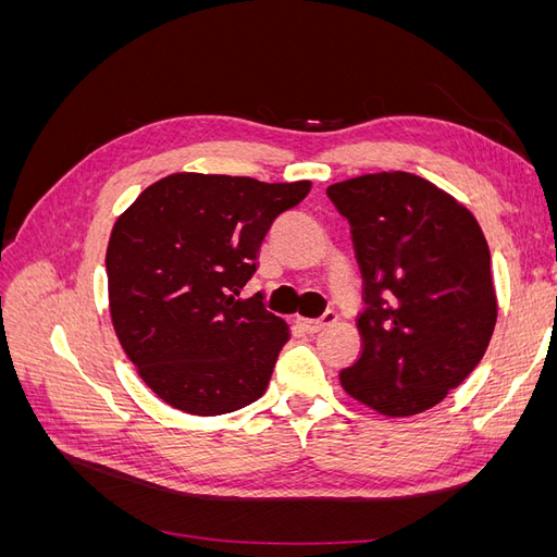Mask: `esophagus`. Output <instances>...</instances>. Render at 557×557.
Listing matches in <instances>:
<instances>
[{
  "label": "esophagus",
  "instance_id": "esophagus-1",
  "mask_svg": "<svg viewBox=\"0 0 557 557\" xmlns=\"http://www.w3.org/2000/svg\"><path fill=\"white\" fill-rule=\"evenodd\" d=\"M297 320V323L301 325V327H305L307 332H320V330H323V327H327V325H332L334 323V320H336V311H332V309H327L323 315H320V318H301V315H297L295 318Z\"/></svg>",
  "mask_w": 557,
  "mask_h": 557
}]
</instances>
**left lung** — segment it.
<instances>
[{"instance_id":"8db88e82","label":"left lung","mask_w":557,"mask_h":557,"mask_svg":"<svg viewBox=\"0 0 557 557\" xmlns=\"http://www.w3.org/2000/svg\"><path fill=\"white\" fill-rule=\"evenodd\" d=\"M346 218L364 281L362 356L344 391L383 416H413L458 387L491 344V250L467 207L407 172L327 188Z\"/></svg>"}]
</instances>
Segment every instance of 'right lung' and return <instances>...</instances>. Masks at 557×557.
Here are the masks:
<instances>
[{
  "mask_svg": "<svg viewBox=\"0 0 557 557\" xmlns=\"http://www.w3.org/2000/svg\"><path fill=\"white\" fill-rule=\"evenodd\" d=\"M309 190L311 181L181 172L148 185L115 221L107 248L113 330L170 407L221 416L264 395L290 330L260 293H239L269 227Z\"/></svg>",
  "mask_w": 557,
  "mask_h": 557,
  "instance_id": "add662e5",
  "label": "right lung"
}]
</instances>
